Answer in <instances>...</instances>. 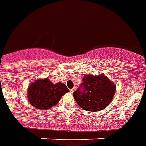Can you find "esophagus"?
<instances>
[{
	"instance_id": "esophagus-1",
	"label": "esophagus",
	"mask_w": 146,
	"mask_h": 146,
	"mask_svg": "<svg viewBox=\"0 0 146 146\" xmlns=\"http://www.w3.org/2000/svg\"><path fill=\"white\" fill-rule=\"evenodd\" d=\"M74 90H75V88H71V89H69V91H70L71 93H73V92H74Z\"/></svg>"
}]
</instances>
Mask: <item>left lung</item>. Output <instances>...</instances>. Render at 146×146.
Returning <instances> with one entry per match:
<instances>
[{
  "label": "left lung",
  "mask_w": 146,
  "mask_h": 146,
  "mask_svg": "<svg viewBox=\"0 0 146 146\" xmlns=\"http://www.w3.org/2000/svg\"><path fill=\"white\" fill-rule=\"evenodd\" d=\"M115 91L116 85L106 76L88 74L83 77V83L73 96L81 109L97 111L110 104Z\"/></svg>",
  "instance_id": "left-lung-1"
}]
</instances>
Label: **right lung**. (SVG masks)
Returning a JSON list of instances; mask_svg holds the SVG:
<instances>
[{
	"mask_svg": "<svg viewBox=\"0 0 146 146\" xmlns=\"http://www.w3.org/2000/svg\"><path fill=\"white\" fill-rule=\"evenodd\" d=\"M69 92L64 83L53 84L48 79H39L32 83L28 88V100L32 106L48 109L58 104L61 97Z\"/></svg>",
	"mask_w": 146,
	"mask_h": 146,
	"instance_id": "obj_1",
	"label": "right lung"
}]
</instances>
